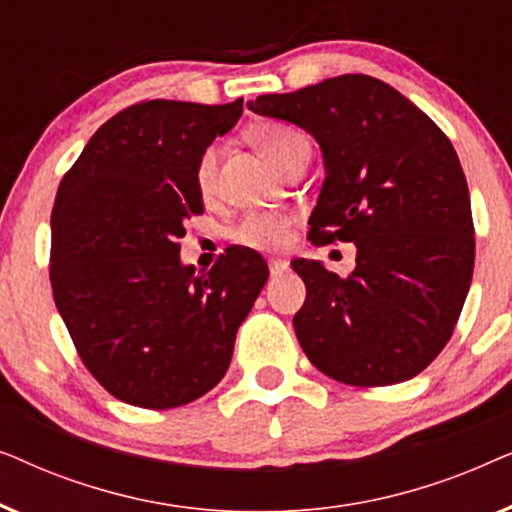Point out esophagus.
Masks as SVG:
<instances>
[{"label":"esophagus","instance_id":"1","mask_svg":"<svg viewBox=\"0 0 512 512\" xmlns=\"http://www.w3.org/2000/svg\"><path fill=\"white\" fill-rule=\"evenodd\" d=\"M270 265V277H282L286 270H289V263L282 261V258H272Z\"/></svg>","mask_w":512,"mask_h":512}]
</instances>
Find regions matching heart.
I'll use <instances>...</instances> for the list:
<instances>
[{
  "label": "heart",
  "mask_w": 512,
  "mask_h": 512,
  "mask_svg": "<svg viewBox=\"0 0 512 512\" xmlns=\"http://www.w3.org/2000/svg\"><path fill=\"white\" fill-rule=\"evenodd\" d=\"M251 142L275 163L279 170H284L293 158L300 153L310 151V142L303 132L282 123H263L256 125L249 132ZM214 177H216V151L207 149L202 153L198 172H195V184H198L200 195L214 193ZM289 237V219L275 212H256L247 214L235 228V240L251 249H277L282 247Z\"/></svg>",
  "instance_id": "heart-1"
}]
</instances>
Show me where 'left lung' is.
<instances>
[{
  "instance_id": "obj_1",
  "label": "left lung",
  "mask_w": 512,
  "mask_h": 512,
  "mask_svg": "<svg viewBox=\"0 0 512 512\" xmlns=\"http://www.w3.org/2000/svg\"><path fill=\"white\" fill-rule=\"evenodd\" d=\"M247 107L317 139L326 179L310 237L356 247L345 279L319 261H291L307 286L293 317L307 359L354 387L419 375L450 340L473 277L471 198L450 139L366 74L261 95Z\"/></svg>"
}]
</instances>
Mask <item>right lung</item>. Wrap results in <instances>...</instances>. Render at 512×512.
I'll use <instances>...</instances> for the list:
<instances>
[{"mask_svg": "<svg viewBox=\"0 0 512 512\" xmlns=\"http://www.w3.org/2000/svg\"><path fill=\"white\" fill-rule=\"evenodd\" d=\"M242 116L230 104L151 100L90 137L51 214L55 307L81 361L118 401L167 410L214 389L268 265L233 247L209 272L179 256L184 221L205 212L202 153Z\"/></svg>", "mask_w": 512, "mask_h": 512, "instance_id": "obj_1", "label": "right lung"}]
</instances>
